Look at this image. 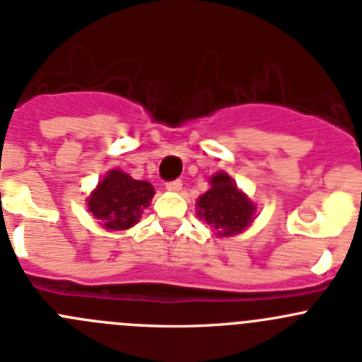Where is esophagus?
<instances>
[{"mask_svg": "<svg viewBox=\"0 0 362 362\" xmlns=\"http://www.w3.org/2000/svg\"><path fill=\"white\" fill-rule=\"evenodd\" d=\"M181 188H183V183H181L179 179H175V181H170V183H167V190H170V192H181Z\"/></svg>", "mask_w": 362, "mask_h": 362, "instance_id": "esophagus-1", "label": "esophagus"}]
</instances>
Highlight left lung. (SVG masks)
Listing matches in <instances>:
<instances>
[{
	"label": "left lung",
	"instance_id": "1",
	"mask_svg": "<svg viewBox=\"0 0 362 362\" xmlns=\"http://www.w3.org/2000/svg\"><path fill=\"white\" fill-rule=\"evenodd\" d=\"M199 218L206 221L218 237H233L253 222L255 204L237 183L226 174L217 172L210 177V190L197 199Z\"/></svg>",
	"mask_w": 362,
	"mask_h": 362
}]
</instances>
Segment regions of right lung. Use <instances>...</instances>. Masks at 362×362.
<instances>
[{
    "mask_svg": "<svg viewBox=\"0 0 362 362\" xmlns=\"http://www.w3.org/2000/svg\"><path fill=\"white\" fill-rule=\"evenodd\" d=\"M152 197L154 187L151 183L112 168L88 197V210L105 230L124 231L140 221Z\"/></svg>",
    "mask_w": 362,
    "mask_h": 362,
    "instance_id": "right-lung-1",
    "label": "right lung"
}]
</instances>
